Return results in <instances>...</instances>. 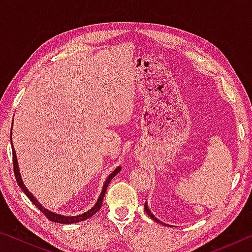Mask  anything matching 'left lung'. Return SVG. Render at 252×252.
I'll list each match as a JSON object with an SVG mask.
<instances>
[{
  "mask_svg": "<svg viewBox=\"0 0 252 252\" xmlns=\"http://www.w3.org/2000/svg\"><path fill=\"white\" fill-rule=\"evenodd\" d=\"M144 211H146V212L148 213V216H149V217H150V218H151L152 220H155V221H157V222H159V223H162V224H163V225H167V227H168V225H169V224H167V223H163V222H161V221H160L159 219H157V218H156V217L152 215V213H151V211H150V209H149V208H148V203H147V202H146V203H144Z\"/></svg>",
  "mask_w": 252,
  "mask_h": 252,
  "instance_id": "left-lung-1",
  "label": "left lung"
}]
</instances>
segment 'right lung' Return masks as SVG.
<instances>
[{
	"mask_svg": "<svg viewBox=\"0 0 252 252\" xmlns=\"http://www.w3.org/2000/svg\"><path fill=\"white\" fill-rule=\"evenodd\" d=\"M11 135H12V130H11ZM11 143H12V136H11ZM12 153H13V169H14V174H15V178H16V181H18V185L20 186L21 189L24 191V193L28 195L29 199L31 200L32 203L39 210L43 213V215L48 218L49 220L53 221V222H57V223H64V224H69V223H76V222H80V221H84L89 218H91V217L96 213L97 211L101 209L102 206V201H103V198H104V194H105V191H106V188H108L110 181L112 180V179L116 177V174L120 172L121 168L118 167L114 171L110 174L106 179L105 182H104V186L102 188V191H101V194L99 199H97L96 203L94 204V207L91 208L90 210L82 213V215H79V216H73V217H66V216H62V215H58V213H54L52 211L48 210V209H45L42 207V204L37 201V200L34 198V195L30 192V191L27 189V187L24 186V183L22 181V178H21V174H20V170H19V165H18V159H16V155H15V150L13 146H12Z\"/></svg>",
	"mask_w": 252,
	"mask_h": 252,
	"instance_id": "1",
	"label": "right lung"
}]
</instances>
